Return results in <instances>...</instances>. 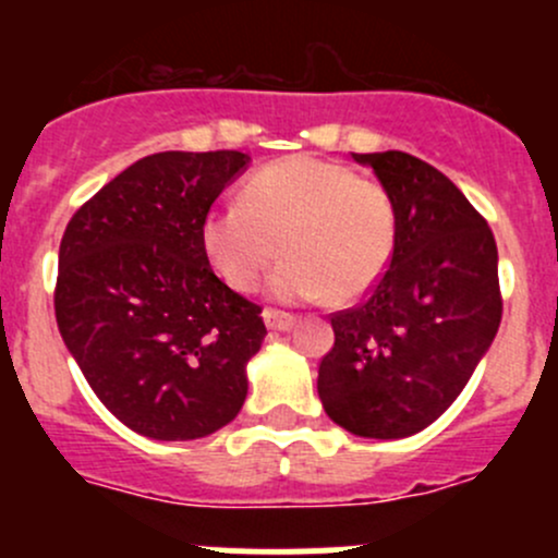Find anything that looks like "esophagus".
<instances>
[{"instance_id": "1", "label": "esophagus", "mask_w": 558, "mask_h": 558, "mask_svg": "<svg viewBox=\"0 0 558 558\" xmlns=\"http://www.w3.org/2000/svg\"><path fill=\"white\" fill-rule=\"evenodd\" d=\"M262 318H264V324H267V329H272V331H289L296 320L294 315L272 311V307H267V311L262 313Z\"/></svg>"}]
</instances>
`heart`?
<instances>
[{
  "label": "heart",
  "mask_w": 558,
  "mask_h": 558,
  "mask_svg": "<svg viewBox=\"0 0 558 558\" xmlns=\"http://www.w3.org/2000/svg\"><path fill=\"white\" fill-rule=\"evenodd\" d=\"M199 234L213 272L229 289H256L280 251L286 258L269 280L272 296L351 302L391 262L397 207L384 185L348 167L289 156L253 172L240 202L213 207Z\"/></svg>",
  "instance_id": "b5f03b06"
}]
</instances>
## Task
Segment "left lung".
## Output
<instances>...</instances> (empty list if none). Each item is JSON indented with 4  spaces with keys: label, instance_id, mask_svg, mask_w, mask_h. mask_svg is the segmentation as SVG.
<instances>
[{
    "label": "left lung",
    "instance_id": "8db88e82",
    "mask_svg": "<svg viewBox=\"0 0 558 558\" xmlns=\"http://www.w3.org/2000/svg\"><path fill=\"white\" fill-rule=\"evenodd\" d=\"M353 159L391 194L397 243L367 300L331 315L335 348L318 367V397L351 435L399 440L451 408L497 337V243L426 161L402 150Z\"/></svg>",
    "mask_w": 558,
    "mask_h": 558
}]
</instances>
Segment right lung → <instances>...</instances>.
<instances>
[{"label": "right lung", "mask_w": 558, "mask_h": 558, "mask_svg": "<svg viewBox=\"0 0 558 558\" xmlns=\"http://www.w3.org/2000/svg\"><path fill=\"white\" fill-rule=\"evenodd\" d=\"M251 156H145L66 223L56 324L99 402L150 440H199L238 418L262 307L216 278L202 221Z\"/></svg>", "instance_id": "1"}]
</instances>
